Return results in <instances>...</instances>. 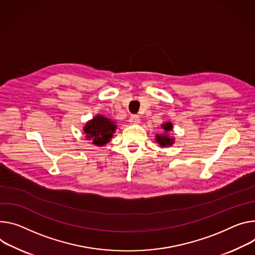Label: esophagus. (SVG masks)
I'll list each match as a JSON object with an SVG mask.
<instances>
[{"label":"esophagus","mask_w":255,"mask_h":255,"mask_svg":"<svg viewBox=\"0 0 255 255\" xmlns=\"http://www.w3.org/2000/svg\"><path fill=\"white\" fill-rule=\"evenodd\" d=\"M129 122H130L131 124H139V123H140L139 116H137V115H131V116H130V119H129Z\"/></svg>","instance_id":"34e87169"}]
</instances>
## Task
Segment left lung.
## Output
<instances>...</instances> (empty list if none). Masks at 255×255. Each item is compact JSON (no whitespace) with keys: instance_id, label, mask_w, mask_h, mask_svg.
Returning a JSON list of instances; mask_svg holds the SVG:
<instances>
[{"instance_id":"left-lung-1","label":"left lung","mask_w":255,"mask_h":255,"mask_svg":"<svg viewBox=\"0 0 255 255\" xmlns=\"http://www.w3.org/2000/svg\"><path fill=\"white\" fill-rule=\"evenodd\" d=\"M161 128H163V129L165 130V132L168 133L169 131H171V130L173 129V125L169 122V123H166V124L161 125ZM155 137H156V141L160 144V146H163V147H165V146H170V145H172L173 142H174L173 138H170V137H169L168 135H166V134L156 135Z\"/></svg>"}]
</instances>
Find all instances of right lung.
<instances>
[{
  "mask_svg": "<svg viewBox=\"0 0 255 255\" xmlns=\"http://www.w3.org/2000/svg\"><path fill=\"white\" fill-rule=\"evenodd\" d=\"M115 130V122L101 115L89 121L84 127L87 139H92V143L99 146L105 145L111 140Z\"/></svg>",
  "mask_w": 255,
  "mask_h": 255,
  "instance_id": "obj_1",
  "label": "right lung"
}]
</instances>
